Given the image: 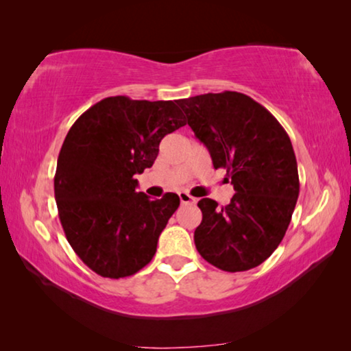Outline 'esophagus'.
I'll return each mask as SVG.
<instances>
[{
	"label": "esophagus",
	"mask_w": 351,
	"mask_h": 351,
	"mask_svg": "<svg viewBox=\"0 0 351 351\" xmlns=\"http://www.w3.org/2000/svg\"><path fill=\"white\" fill-rule=\"evenodd\" d=\"M178 197H180V202L182 205H191V203H195V198H193L191 193L187 192H180L178 193Z\"/></svg>",
	"instance_id": "1"
}]
</instances>
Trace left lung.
I'll list each match as a JSON object with an SVG mask.
<instances>
[{
	"label": "left lung",
	"instance_id": "left-lung-1",
	"mask_svg": "<svg viewBox=\"0 0 351 351\" xmlns=\"http://www.w3.org/2000/svg\"><path fill=\"white\" fill-rule=\"evenodd\" d=\"M214 169H226L234 195L227 206L202 198L193 241L208 263L228 273L263 263L280 244L300 195L290 137L252 97L237 91L176 101Z\"/></svg>",
	"mask_w": 351,
	"mask_h": 351
}]
</instances>
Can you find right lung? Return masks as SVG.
Masks as SVG:
<instances>
[{
  "instance_id": "right-lung-1",
  "label": "right lung",
  "mask_w": 351,
  "mask_h": 351,
  "mask_svg": "<svg viewBox=\"0 0 351 351\" xmlns=\"http://www.w3.org/2000/svg\"><path fill=\"white\" fill-rule=\"evenodd\" d=\"M186 125L173 101L106 97L67 132L55 173V200L74 252L94 273L119 279L153 260L180 197L151 200L135 175L154 164L167 134Z\"/></svg>"
}]
</instances>
